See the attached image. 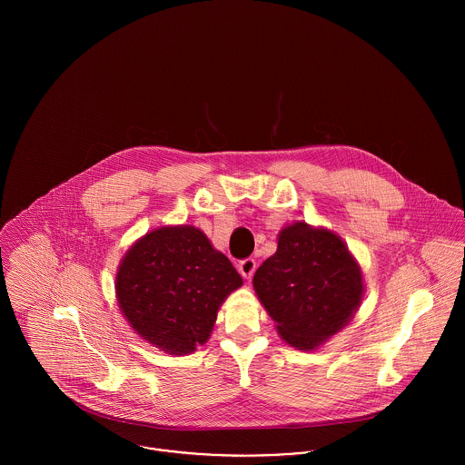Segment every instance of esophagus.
Segmentation results:
<instances>
[{"label": "esophagus", "mask_w": 465, "mask_h": 465, "mask_svg": "<svg viewBox=\"0 0 465 465\" xmlns=\"http://www.w3.org/2000/svg\"><path fill=\"white\" fill-rule=\"evenodd\" d=\"M240 273L245 277V279H251L252 275H254V272H256V260H252V258H247V260H243L240 265Z\"/></svg>", "instance_id": "34e87169"}]
</instances>
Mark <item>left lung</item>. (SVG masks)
<instances>
[{"instance_id":"obj_1","label":"left lung","mask_w":465,"mask_h":465,"mask_svg":"<svg viewBox=\"0 0 465 465\" xmlns=\"http://www.w3.org/2000/svg\"><path fill=\"white\" fill-rule=\"evenodd\" d=\"M279 336L299 351H315L358 312L363 272L343 240L306 222L284 225L277 251L252 279Z\"/></svg>"}]
</instances>
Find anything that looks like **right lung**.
<instances>
[{
  "mask_svg": "<svg viewBox=\"0 0 465 465\" xmlns=\"http://www.w3.org/2000/svg\"><path fill=\"white\" fill-rule=\"evenodd\" d=\"M242 275L195 225H164L135 240L116 272V301L139 338L166 354L203 345Z\"/></svg>",
  "mask_w": 465,
  "mask_h": 465,
  "instance_id": "1",
  "label": "right lung"
}]
</instances>
